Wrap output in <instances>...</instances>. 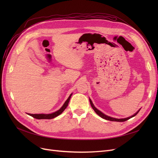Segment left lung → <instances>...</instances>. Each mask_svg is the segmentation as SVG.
<instances>
[{"label": "left lung", "instance_id": "obj_1", "mask_svg": "<svg viewBox=\"0 0 158 158\" xmlns=\"http://www.w3.org/2000/svg\"><path fill=\"white\" fill-rule=\"evenodd\" d=\"M89 102H90L91 106H92V109L94 110L95 112L96 113L99 117H101L102 118H104V119H106V120L111 121H117V122H124V121H126L128 120V119H130L131 118H132V117H135V115H136L137 113H138V112H139V111L140 110V109L138 110V111L135 114H134L133 115H132L131 117H129L125 118H113V117H109V116L106 115V114H103L102 112L100 111L99 110H98L96 107H95L94 106V104H93V103H92V100H91L90 99H89Z\"/></svg>", "mask_w": 158, "mask_h": 158}]
</instances>
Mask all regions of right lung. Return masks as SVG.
I'll list each match as a JSON object with an SVG mask.
<instances>
[{
	"label": "right lung",
	"instance_id": "add662e5",
	"mask_svg": "<svg viewBox=\"0 0 158 158\" xmlns=\"http://www.w3.org/2000/svg\"><path fill=\"white\" fill-rule=\"evenodd\" d=\"M73 94H71L70 95V96L69 97V98L66 99V101L64 102V103L63 104V106L61 107V108L60 109H59L58 111H56L52 113H50V114H30L28 113L29 115L33 117V118H35L37 119H51L57 116H59V114H60L62 113H63L64 109L67 107L68 104L69 103V101L71 98V95Z\"/></svg>",
	"mask_w": 158,
	"mask_h": 158
}]
</instances>
